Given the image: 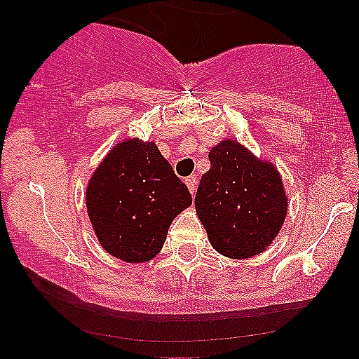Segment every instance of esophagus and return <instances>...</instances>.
Masks as SVG:
<instances>
[{"mask_svg": "<svg viewBox=\"0 0 359 359\" xmlns=\"http://www.w3.org/2000/svg\"><path fill=\"white\" fill-rule=\"evenodd\" d=\"M185 184H187L189 191H191V194L196 192V187H197V177L196 175H189L187 179H185Z\"/></svg>", "mask_w": 359, "mask_h": 359, "instance_id": "1", "label": "esophagus"}]
</instances>
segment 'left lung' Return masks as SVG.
Listing matches in <instances>:
<instances>
[{
    "mask_svg": "<svg viewBox=\"0 0 359 359\" xmlns=\"http://www.w3.org/2000/svg\"><path fill=\"white\" fill-rule=\"evenodd\" d=\"M209 162L196 209L212 248L229 258L262 253L285 221L287 197L278 170L233 140L214 147Z\"/></svg>",
    "mask_w": 359,
    "mask_h": 359,
    "instance_id": "1",
    "label": "left lung"
}]
</instances>
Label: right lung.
Masks as SVG:
<instances>
[{
  "label": "right lung",
  "mask_w": 359,
  "mask_h": 359,
  "mask_svg": "<svg viewBox=\"0 0 359 359\" xmlns=\"http://www.w3.org/2000/svg\"><path fill=\"white\" fill-rule=\"evenodd\" d=\"M192 196L155 143L126 140L101 162L86 192L89 219L108 253L128 263L148 262Z\"/></svg>",
  "instance_id": "1"
}]
</instances>
